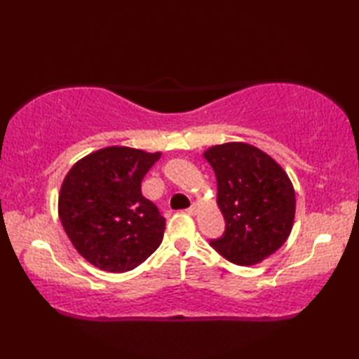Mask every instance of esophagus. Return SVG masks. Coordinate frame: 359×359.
<instances>
[{
  "label": "esophagus",
  "mask_w": 359,
  "mask_h": 359,
  "mask_svg": "<svg viewBox=\"0 0 359 359\" xmlns=\"http://www.w3.org/2000/svg\"><path fill=\"white\" fill-rule=\"evenodd\" d=\"M188 214H191V215H194V214H198V204H191L190 208H188Z\"/></svg>",
  "instance_id": "1"
}]
</instances>
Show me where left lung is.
<instances>
[{
  "mask_svg": "<svg viewBox=\"0 0 359 359\" xmlns=\"http://www.w3.org/2000/svg\"><path fill=\"white\" fill-rule=\"evenodd\" d=\"M217 177V203L224 233L210 247L239 266L269 257L288 239L294 222V188L282 166L245 142H226L204 151Z\"/></svg>",
  "mask_w": 359,
  "mask_h": 359,
  "instance_id": "left-lung-1",
  "label": "left lung"
}]
</instances>
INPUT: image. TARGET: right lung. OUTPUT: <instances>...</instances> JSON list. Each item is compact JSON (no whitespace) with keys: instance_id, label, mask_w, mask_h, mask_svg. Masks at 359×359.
Listing matches in <instances>:
<instances>
[{"instance_id":"obj_1","label":"right lung","mask_w":359,"mask_h":359,"mask_svg":"<svg viewBox=\"0 0 359 359\" xmlns=\"http://www.w3.org/2000/svg\"><path fill=\"white\" fill-rule=\"evenodd\" d=\"M160 156V151L114 145L79 160L66 174L58 215L88 263L126 272L160 247L166 220L141 191L144 175Z\"/></svg>"}]
</instances>
